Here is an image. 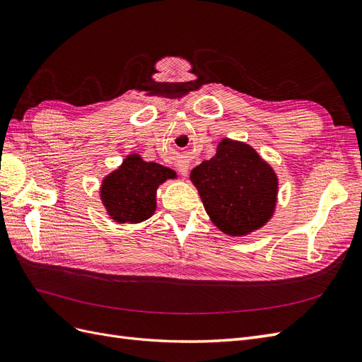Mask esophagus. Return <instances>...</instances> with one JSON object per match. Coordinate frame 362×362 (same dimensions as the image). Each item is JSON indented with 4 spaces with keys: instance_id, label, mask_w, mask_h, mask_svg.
<instances>
[{
    "instance_id": "34e87169",
    "label": "esophagus",
    "mask_w": 362,
    "mask_h": 362,
    "mask_svg": "<svg viewBox=\"0 0 362 362\" xmlns=\"http://www.w3.org/2000/svg\"><path fill=\"white\" fill-rule=\"evenodd\" d=\"M177 170L180 171L182 176H188V170H189V165L186 164V162H179V164H177Z\"/></svg>"
}]
</instances>
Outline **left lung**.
<instances>
[{
  "label": "left lung",
  "instance_id": "1",
  "mask_svg": "<svg viewBox=\"0 0 362 362\" xmlns=\"http://www.w3.org/2000/svg\"><path fill=\"white\" fill-rule=\"evenodd\" d=\"M206 212L228 236H247L275 212L278 177L250 144L224 138L216 153L191 171Z\"/></svg>",
  "mask_w": 362,
  "mask_h": 362
}]
</instances>
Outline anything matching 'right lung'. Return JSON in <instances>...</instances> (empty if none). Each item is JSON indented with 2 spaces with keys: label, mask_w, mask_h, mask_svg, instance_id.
<instances>
[{
  "label": "right lung",
  "mask_w": 362,
  "mask_h": 362,
  "mask_svg": "<svg viewBox=\"0 0 362 362\" xmlns=\"http://www.w3.org/2000/svg\"><path fill=\"white\" fill-rule=\"evenodd\" d=\"M168 179H176L173 170L146 162L136 153L127 155L119 168L103 177L102 204L114 223H143L155 214L156 191Z\"/></svg>",
  "instance_id": "right-lung-1"
}]
</instances>
